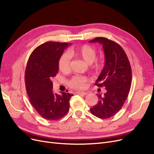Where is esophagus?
<instances>
[{"mask_svg": "<svg viewBox=\"0 0 154 154\" xmlns=\"http://www.w3.org/2000/svg\"><path fill=\"white\" fill-rule=\"evenodd\" d=\"M76 94H79V95H87V92H77Z\"/></svg>", "mask_w": 154, "mask_h": 154, "instance_id": "esophagus-1", "label": "esophagus"}]
</instances>
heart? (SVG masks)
<instances>
[{
    "label": "heart",
    "mask_w": 154,
    "mask_h": 154,
    "mask_svg": "<svg viewBox=\"0 0 154 154\" xmlns=\"http://www.w3.org/2000/svg\"><path fill=\"white\" fill-rule=\"evenodd\" d=\"M69 54L73 57L83 60L86 63L89 64L91 70L96 72H100L103 69L104 61L103 58H96V51L92 46L87 44L82 45L80 47L72 48L69 51ZM58 69L62 72L66 74L71 70V57L65 53L58 60ZM88 79L83 76H74L68 82L70 87L74 89H83L86 87V83Z\"/></svg>",
    "instance_id": "1"
}]
</instances>
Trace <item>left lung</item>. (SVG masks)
<instances>
[{
	"label": "left lung",
	"instance_id": "left-lung-1",
	"mask_svg": "<svg viewBox=\"0 0 154 154\" xmlns=\"http://www.w3.org/2000/svg\"><path fill=\"white\" fill-rule=\"evenodd\" d=\"M89 42L103 45L105 66L95 84L106 91L103 96L97 94L99 101L90 110L97 118L107 119L117 113L127 100L132 83L131 66L124 50L115 42L97 37Z\"/></svg>",
	"mask_w": 154,
	"mask_h": 154
}]
</instances>
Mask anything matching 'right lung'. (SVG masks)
<instances>
[{
	"instance_id": "add662e5",
	"label": "right lung",
	"mask_w": 154,
	"mask_h": 154,
	"mask_svg": "<svg viewBox=\"0 0 154 154\" xmlns=\"http://www.w3.org/2000/svg\"><path fill=\"white\" fill-rule=\"evenodd\" d=\"M71 44L48 42L38 46L31 54L25 71V83L30 103L42 117L58 120L69 109L72 94H54L51 78L58 72V62L64 49Z\"/></svg>"
}]
</instances>
